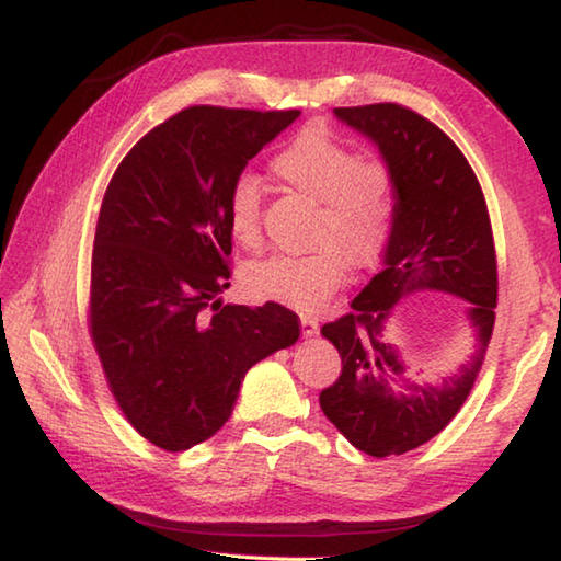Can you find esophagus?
Segmentation results:
<instances>
[{
    "mask_svg": "<svg viewBox=\"0 0 561 561\" xmlns=\"http://www.w3.org/2000/svg\"><path fill=\"white\" fill-rule=\"evenodd\" d=\"M317 331H319V321L314 317H301V336L304 339L317 336Z\"/></svg>",
    "mask_w": 561,
    "mask_h": 561,
    "instance_id": "obj_1",
    "label": "esophagus"
}]
</instances>
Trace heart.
I'll return each mask as SVG.
<instances>
[{
    "instance_id": "b5f03b06",
    "label": "heart",
    "mask_w": 561,
    "mask_h": 561,
    "mask_svg": "<svg viewBox=\"0 0 561 561\" xmlns=\"http://www.w3.org/2000/svg\"><path fill=\"white\" fill-rule=\"evenodd\" d=\"M282 183L321 203L311 244L304 257L254 262L244 282L257 297L317 311L336 291L351 267H364L381 254L396 215L391 170L376 160H358L348 146L324 130H304L272 160ZM227 227L237 244L254 250L262 242V187L254 175L234 180L227 197Z\"/></svg>"
}]
</instances>
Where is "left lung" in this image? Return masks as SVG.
<instances>
[{"label": "left lung", "instance_id": "1", "mask_svg": "<svg viewBox=\"0 0 561 561\" xmlns=\"http://www.w3.org/2000/svg\"><path fill=\"white\" fill-rule=\"evenodd\" d=\"M334 116L378 148L396 183V215L383 270L351 301V314L321 327L344 366L319 403L354 448L388 458L435 438L470 396L495 327V242L478 178L435 123L398 103ZM421 290L462 298L473 334L469 360L435 385L408 377L387 339L397 301Z\"/></svg>", "mask_w": 561, "mask_h": 561}]
</instances>
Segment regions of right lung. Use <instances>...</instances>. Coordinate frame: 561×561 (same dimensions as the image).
Segmentation results:
<instances>
[{
  "label": "right lung",
  "mask_w": 561,
  "mask_h": 561,
  "mask_svg": "<svg viewBox=\"0 0 561 561\" xmlns=\"http://www.w3.org/2000/svg\"><path fill=\"white\" fill-rule=\"evenodd\" d=\"M297 118L185 108L146 133L111 178L93 240L91 339L121 411L158 448L213 438L244 374L297 344L299 317L282 304L220 301L230 287L227 197Z\"/></svg>",
  "instance_id": "obj_1"
}]
</instances>
